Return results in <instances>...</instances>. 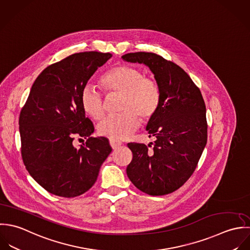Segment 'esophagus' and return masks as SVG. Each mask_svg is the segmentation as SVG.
Wrapping results in <instances>:
<instances>
[{
    "instance_id": "34e87169",
    "label": "esophagus",
    "mask_w": 250,
    "mask_h": 250,
    "mask_svg": "<svg viewBox=\"0 0 250 250\" xmlns=\"http://www.w3.org/2000/svg\"><path fill=\"white\" fill-rule=\"evenodd\" d=\"M109 144H110V146L112 147L113 150H117V149H119V148L122 146V143H121L120 141L113 140V139H111V140L109 141Z\"/></svg>"
}]
</instances>
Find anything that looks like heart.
I'll return each instance as SVG.
<instances>
[{
    "label": "heart",
    "instance_id": "1",
    "mask_svg": "<svg viewBox=\"0 0 250 250\" xmlns=\"http://www.w3.org/2000/svg\"><path fill=\"white\" fill-rule=\"evenodd\" d=\"M107 96L120 95L119 111L105 117L98 125L101 136L122 140L137 129L139 122L146 123L156 114L161 103V89L151 77L145 76L142 69L120 64L107 71L100 80ZM81 106L94 120L104 115L105 103L100 92L91 84L81 92Z\"/></svg>",
    "mask_w": 250,
    "mask_h": 250
}]
</instances>
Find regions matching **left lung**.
Wrapping results in <instances>:
<instances>
[{"label":"left lung","mask_w":250,"mask_h":250,"mask_svg":"<svg viewBox=\"0 0 250 250\" xmlns=\"http://www.w3.org/2000/svg\"><path fill=\"white\" fill-rule=\"evenodd\" d=\"M145 63L161 89V103L147 130L155 141L149 146L128 143L132 160L126 167L131 183L152 196L179 189L195 171L207 144L206 105L199 88L178 64L151 52L122 56Z\"/></svg>","instance_id":"left-lung-1"}]
</instances>
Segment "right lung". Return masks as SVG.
Listing matches in <instances>:
<instances>
[{"label":"right lung","mask_w":250,"mask_h":250,"mask_svg":"<svg viewBox=\"0 0 250 250\" xmlns=\"http://www.w3.org/2000/svg\"><path fill=\"white\" fill-rule=\"evenodd\" d=\"M112 54L74 53L48 65L34 82L19 116L21 154L29 174L54 195L72 198L96 183L112 151L105 137H91L95 127L81 106V92ZM86 142L79 149L75 138Z\"/></svg>","instance_id":"add662e5"}]
</instances>
